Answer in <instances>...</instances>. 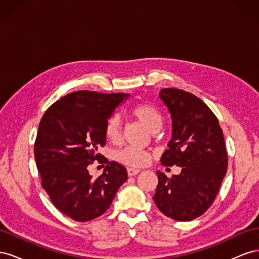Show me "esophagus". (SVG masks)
<instances>
[{
    "instance_id": "1",
    "label": "esophagus",
    "mask_w": 259,
    "mask_h": 259,
    "mask_svg": "<svg viewBox=\"0 0 259 259\" xmlns=\"http://www.w3.org/2000/svg\"><path fill=\"white\" fill-rule=\"evenodd\" d=\"M139 171H140L139 168H135V167H128L127 168L128 176H135V175H137L139 173Z\"/></svg>"
}]
</instances>
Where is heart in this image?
Here are the masks:
<instances>
[{"instance_id": "obj_1", "label": "heart", "mask_w": 259, "mask_h": 259, "mask_svg": "<svg viewBox=\"0 0 259 259\" xmlns=\"http://www.w3.org/2000/svg\"><path fill=\"white\" fill-rule=\"evenodd\" d=\"M130 114L134 119L142 122L151 132L159 131L163 124V115L155 106L149 103H140L130 109ZM106 137L111 143L119 142L122 135L121 120L119 115L112 114L107 119L105 124ZM151 153L142 149L126 147L115 153V159L130 166H144L151 159Z\"/></svg>"}]
</instances>
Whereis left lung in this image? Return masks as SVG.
I'll list each match as a JSON object with an SVG mask.
<instances>
[{"mask_svg": "<svg viewBox=\"0 0 259 259\" xmlns=\"http://www.w3.org/2000/svg\"><path fill=\"white\" fill-rule=\"evenodd\" d=\"M160 98L173 123L168 149L161 156L164 166L177 165L182 173L168 178L158 170L153 200L164 215L190 222L213 204L228 167L223 130L213 111L193 94L163 89Z\"/></svg>", "mask_w": 259, "mask_h": 259, "instance_id": "obj_1", "label": "left lung"}]
</instances>
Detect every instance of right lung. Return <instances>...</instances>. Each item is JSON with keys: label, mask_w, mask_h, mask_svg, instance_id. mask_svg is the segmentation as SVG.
Here are the masks:
<instances>
[{"label": "right lung", "mask_w": 259, "mask_h": 259, "mask_svg": "<svg viewBox=\"0 0 259 259\" xmlns=\"http://www.w3.org/2000/svg\"><path fill=\"white\" fill-rule=\"evenodd\" d=\"M128 96L77 91L61 97L42 116L34 143L41 184L53 204L75 222L103 215L127 180L126 168L109 162L97 149L106 145L107 119ZM96 159L107 165L93 179L87 167Z\"/></svg>", "instance_id": "right-lung-1"}]
</instances>
